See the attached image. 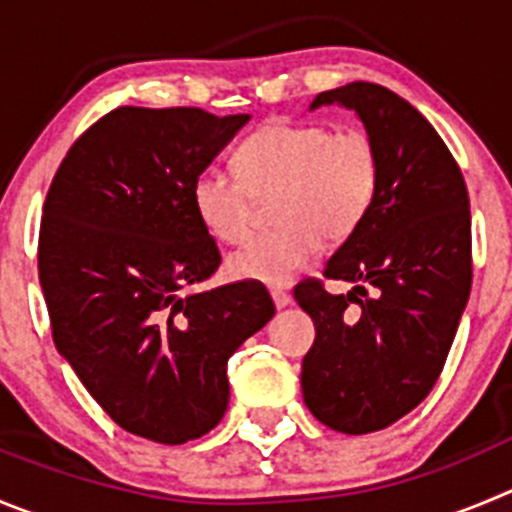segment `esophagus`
Segmentation results:
<instances>
[{
  "instance_id": "1",
  "label": "esophagus",
  "mask_w": 512,
  "mask_h": 512,
  "mask_svg": "<svg viewBox=\"0 0 512 512\" xmlns=\"http://www.w3.org/2000/svg\"><path fill=\"white\" fill-rule=\"evenodd\" d=\"M272 303H275V308H288L293 298L285 290H272Z\"/></svg>"
}]
</instances>
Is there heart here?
<instances>
[{
	"mask_svg": "<svg viewBox=\"0 0 512 512\" xmlns=\"http://www.w3.org/2000/svg\"><path fill=\"white\" fill-rule=\"evenodd\" d=\"M237 176L199 171L191 204L214 240L242 242L255 204L272 202L280 229L260 234L227 260L232 278L285 285L321 255L323 237L343 242L369 217L381 184V161L364 131L323 123L275 121L234 151Z\"/></svg>",
	"mask_w": 512,
	"mask_h": 512,
	"instance_id": "heart-1",
	"label": "heart"
}]
</instances>
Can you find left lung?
<instances>
[{"label":"left lung","instance_id":"1","mask_svg":"<svg viewBox=\"0 0 512 512\" xmlns=\"http://www.w3.org/2000/svg\"><path fill=\"white\" fill-rule=\"evenodd\" d=\"M356 111L381 161L364 224L326 262L321 280L295 288L313 318L303 399L318 422L369 434L412 412L442 374L472 285L470 199L462 171L432 123L389 88L348 83L315 95Z\"/></svg>","mask_w":512,"mask_h":512}]
</instances>
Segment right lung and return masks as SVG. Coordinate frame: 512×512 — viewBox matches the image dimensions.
<instances>
[{"label":"right lung","mask_w":512,"mask_h":512,"mask_svg":"<svg viewBox=\"0 0 512 512\" xmlns=\"http://www.w3.org/2000/svg\"><path fill=\"white\" fill-rule=\"evenodd\" d=\"M250 116L123 105L62 159L40 224L52 341L103 412L184 444L227 412V361L272 315L262 283L181 295L222 262L191 184Z\"/></svg>","instance_id":"1"}]
</instances>
